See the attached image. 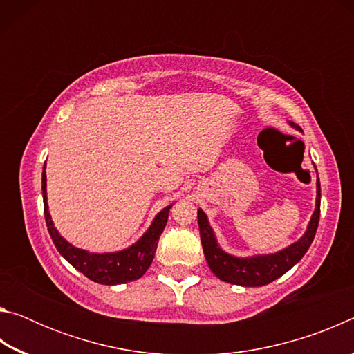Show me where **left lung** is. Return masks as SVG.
<instances>
[{
  "label": "left lung",
  "instance_id": "1",
  "mask_svg": "<svg viewBox=\"0 0 354 354\" xmlns=\"http://www.w3.org/2000/svg\"><path fill=\"white\" fill-rule=\"evenodd\" d=\"M292 128L301 131V128L293 122L289 123ZM320 218V181L317 176V198L315 209L313 217L308 225V230L304 234L293 242L289 247L277 251L270 254H256L250 257H237L226 253L220 248L217 237L214 234V230L209 225L207 215L198 209V226L200 236L203 243V251H205L207 266L212 273L218 279L225 283L243 286V287H261L270 284L272 281L283 277L286 272L295 266L299 259L306 254L310 243L315 237L317 226H319Z\"/></svg>",
  "mask_w": 354,
  "mask_h": 354
}]
</instances>
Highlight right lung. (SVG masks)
I'll list each match as a JSON object with an SVG mask.
<instances>
[{"instance_id": "right-lung-1", "label": "right lung", "mask_w": 354, "mask_h": 354, "mask_svg": "<svg viewBox=\"0 0 354 354\" xmlns=\"http://www.w3.org/2000/svg\"><path fill=\"white\" fill-rule=\"evenodd\" d=\"M46 167H44L41 173V195H44V212L48 226V232L55 242L56 248L77 272L84 277L95 281L98 284L115 286L127 284L129 281H136L142 278L153 262V257L158 248L159 237L162 234L164 227L169 220V212L171 205L164 207L156 215L153 223L149 225L139 241L131 245V247L113 251V253H88L71 245L70 242L59 234L55 223H53L50 211H48V198H46Z\"/></svg>"}]
</instances>
